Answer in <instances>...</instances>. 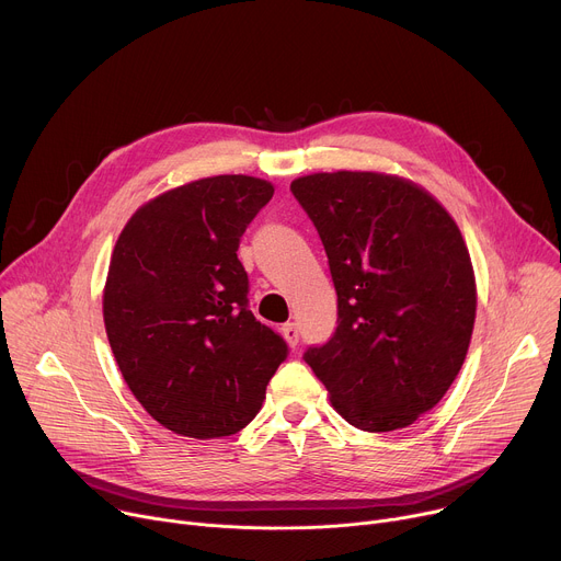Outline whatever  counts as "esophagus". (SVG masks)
<instances>
[{
  "label": "esophagus",
  "mask_w": 561,
  "mask_h": 561,
  "mask_svg": "<svg viewBox=\"0 0 561 561\" xmlns=\"http://www.w3.org/2000/svg\"><path fill=\"white\" fill-rule=\"evenodd\" d=\"M283 336H285L289 347H296L298 345V328H296V323H285L283 325Z\"/></svg>",
  "instance_id": "obj_1"
}]
</instances>
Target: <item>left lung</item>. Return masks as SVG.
<instances>
[{"instance_id":"8db88e82","label":"left lung","mask_w":561,"mask_h":561,"mask_svg":"<svg viewBox=\"0 0 561 561\" xmlns=\"http://www.w3.org/2000/svg\"><path fill=\"white\" fill-rule=\"evenodd\" d=\"M291 194L330 259L339 328L305 352L332 408L390 432L437 405L466 360L477 283L466 240L421 184L381 171L309 173Z\"/></svg>"}]
</instances>
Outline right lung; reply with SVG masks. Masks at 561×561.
I'll return each instance as SVG.
<instances>
[{
    "mask_svg": "<svg viewBox=\"0 0 561 561\" xmlns=\"http://www.w3.org/2000/svg\"><path fill=\"white\" fill-rule=\"evenodd\" d=\"M274 184L211 175L145 203L113 247L106 339L134 397L167 430L229 437L252 421L285 341L247 307L238 242Z\"/></svg>",
    "mask_w": 561,
    "mask_h": 561,
    "instance_id": "obj_1",
    "label": "right lung"
}]
</instances>
